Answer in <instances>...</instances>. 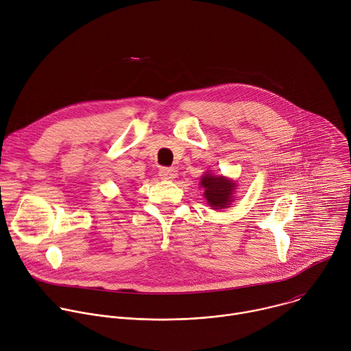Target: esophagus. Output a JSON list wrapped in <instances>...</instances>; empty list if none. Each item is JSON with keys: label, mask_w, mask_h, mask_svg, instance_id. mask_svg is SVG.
Returning a JSON list of instances; mask_svg holds the SVG:
<instances>
[{"label": "esophagus", "mask_w": 351, "mask_h": 351, "mask_svg": "<svg viewBox=\"0 0 351 351\" xmlns=\"http://www.w3.org/2000/svg\"><path fill=\"white\" fill-rule=\"evenodd\" d=\"M158 173L165 180H172V179H175L178 176V171L175 168H167V167L161 168Z\"/></svg>", "instance_id": "1"}]
</instances>
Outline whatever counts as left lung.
<instances>
[{
	"label": "left lung",
	"instance_id": "left-lung-1",
	"mask_svg": "<svg viewBox=\"0 0 351 351\" xmlns=\"http://www.w3.org/2000/svg\"><path fill=\"white\" fill-rule=\"evenodd\" d=\"M199 184L205 189L204 195L208 199L209 205L213 206V209L227 208V205H230V202L232 201L231 194L236 187V183L230 182L227 178L206 173L201 178Z\"/></svg>",
	"mask_w": 351,
	"mask_h": 351
}]
</instances>
